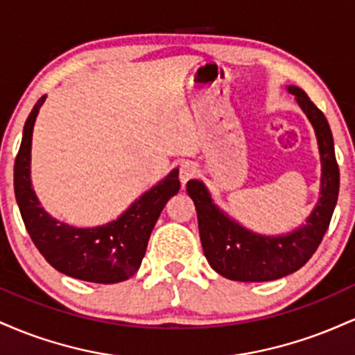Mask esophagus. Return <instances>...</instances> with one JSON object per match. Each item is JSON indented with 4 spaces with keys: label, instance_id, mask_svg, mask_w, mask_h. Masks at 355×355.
Listing matches in <instances>:
<instances>
[{
    "label": "esophagus",
    "instance_id": "1",
    "mask_svg": "<svg viewBox=\"0 0 355 355\" xmlns=\"http://www.w3.org/2000/svg\"><path fill=\"white\" fill-rule=\"evenodd\" d=\"M198 168L193 162H185V164L180 165V170H178V178H180L182 185H185L190 178H193L197 175Z\"/></svg>",
    "mask_w": 355,
    "mask_h": 355
}]
</instances>
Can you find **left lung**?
Masks as SVG:
<instances>
[{
    "instance_id": "8db88e82",
    "label": "left lung",
    "mask_w": 355,
    "mask_h": 355,
    "mask_svg": "<svg viewBox=\"0 0 355 355\" xmlns=\"http://www.w3.org/2000/svg\"><path fill=\"white\" fill-rule=\"evenodd\" d=\"M307 115L319 144L322 178L320 197L305 225L291 234L260 235L245 229L220 210L200 180L187 183V191L195 203L203 254L210 267L225 279L239 282H268L294 274L309 262L320 245L331 223L339 197V165L327 118L299 87H287Z\"/></svg>"
}]
</instances>
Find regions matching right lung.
I'll list each match as a JSON object with an SVG mask.
<instances>
[{
	"label": "right lung",
	"instance_id": "right-lung-1",
	"mask_svg": "<svg viewBox=\"0 0 355 355\" xmlns=\"http://www.w3.org/2000/svg\"><path fill=\"white\" fill-rule=\"evenodd\" d=\"M44 98L36 101L24 123L15 160V197L24 227L40 254L61 274L95 284L123 282L140 268L155 223L165 203L180 190L178 170H172L107 225L76 229L58 222L40 205L30 178L31 137Z\"/></svg>",
	"mask_w": 355,
	"mask_h": 355
}]
</instances>
